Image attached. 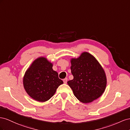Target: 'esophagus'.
I'll use <instances>...</instances> for the list:
<instances>
[{
    "mask_svg": "<svg viewBox=\"0 0 130 130\" xmlns=\"http://www.w3.org/2000/svg\"><path fill=\"white\" fill-rule=\"evenodd\" d=\"M63 82H64V83L65 84L67 83V82H68V78H65V79H63Z\"/></svg>",
    "mask_w": 130,
    "mask_h": 130,
    "instance_id": "obj_1",
    "label": "esophagus"
}]
</instances>
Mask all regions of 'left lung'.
<instances>
[{
    "mask_svg": "<svg viewBox=\"0 0 130 130\" xmlns=\"http://www.w3.org/2000/svg\"><path fill=\"white\" fill-rule=\"evenodd\" d=\"M71 62L73 79L68 84L74 95L85 103L100 97L105 90L107 79L104 70L95 58L83 52L79 58L72 59Z\"/></svg>",
    "mask_w": 130,
    "mask_h": 130,
    "instance_id": "obj_1",
    "label": "left lung"
}]
</instances>
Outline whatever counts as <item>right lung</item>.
Masks as SVG:
<instances>
[{"instance_id": "right-lung-1", "label": "right lung", "mask_w": 130, "mask_h": 130, "mask_svg": "<svg viewBox=\"0 0 130 130\" xmlns=\"http://www.w3.org/2000/svg\"><path fill=\"white\" fill-rule=\"evenodd\" d=\"M52 63L43 57L32 63L23 78V86L27 94L39 102H45L55 94L57 89L63 83L58 73L52 69Z\"/></svg>"}]
</instances>
